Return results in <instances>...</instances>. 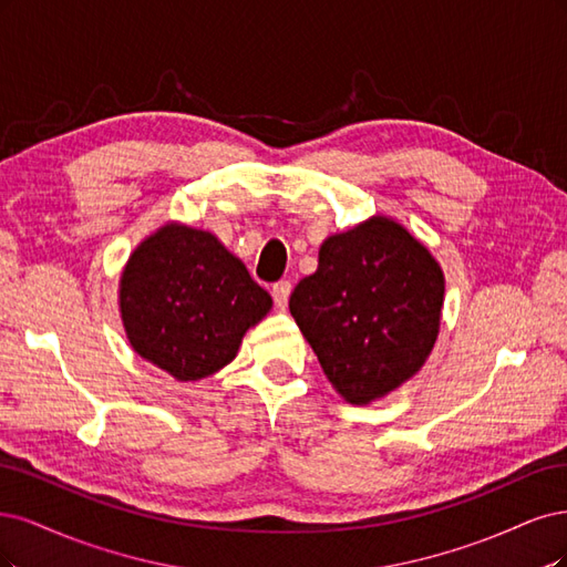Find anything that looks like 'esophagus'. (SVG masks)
<instances>
[{
	"instance_id": "34e87169",
	"label": "esophagus",
	"mask_w": 567,
	"mask_h": 567,
	"mask_svg": "<svg viewBox=\"0 0 567 567\" xmlns=\"http://www.w3.org/2000/svg\"><path fill=\"white\" fill-rule=\"evenodd\" d=\"M289 295H291V282H289V280H280V282L272 285V301H276V306H278L280 310L287 308Z\"/></svg>"
}]
</instances>
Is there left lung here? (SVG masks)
I'll return each instance as SVG.
<instances>
[{
  "instance_id": "1",
  "label": "left lung",
  "mask_w": 567,
  "mask_h": 567,
  "mask_svg": "<svg viewBox=\"0 0 567 567\" xmlns=\"http://www.w3.org/2000/svg\"><path fill=\"white\" fill-rule=\"evenodd\" d=\"M445 297L433 254L389 216L320 245L318 270L289 310L320 368L351 405H370L412 379L433 351Z\"/></svg>"
}]
</instances>
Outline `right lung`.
<instances>
[{
  "label": "right lung",
  "mask_w": 567,
  "mask_h": 567,
  "mask_svg": "<svg viewBox=\"0 0 567 567\" xmlns=\"http://www.w3.org/2000/svg\"><path fill=\"white\" fill-rule=\"evenodd\" d=\"M270 306L268 291L214 233L176 221L145 237L120 278L132 349L178 381L226 368Z\"/></svg>",
  "instance_id": "obj_1"
}]
</instances>
